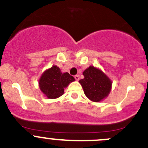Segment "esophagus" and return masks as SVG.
Masks as SVG:
<instances>
[{
	"label": "esophagus",
	"instance_id": "34e87169",
	"mask_svg": "<svg viewBox=\"0 0 148 148\" xmlns=\"http://www.w3.org/2000/svg\"><path fill=\"white\" fill-rule=\"evenodd\" d=\"M74 78H75V79L77 80V81H79V76L75 75V76H74Z\"/></svg>",
	"mask_w": 148,
	"mask_h": 148
}]
</instances>
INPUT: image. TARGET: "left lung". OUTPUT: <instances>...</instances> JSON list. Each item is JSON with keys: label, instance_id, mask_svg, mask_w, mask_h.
Returning <instances> with one entry per match:
<instances>
[{"label": "left lung", "instance_id": "8db88e82", "mask_svg": "<svg viewBox=\"0 0 148 148\" xmlns=\"http://www.w3.org/2000/svg\"><path fill=\"white\" fill-rule=\"evenodd\" d=\"M84 78L80 79L84 92L86 97L95 102L105 99L110 94L112 81L100 69L90 66L83 72Z\"/></svg>", "mask_w": 148, "mask_h": 148}]
</instances>
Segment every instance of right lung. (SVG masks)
Returning a JSON list of instances; mask_svg holds the SVG:
<instances>
[{
	"label": "right lung",
	"mask_w": 148,
	"mask_h": 148,
	"mask_svg": "<svg viewBox=\"0 0 148 148\" xmlns=\"http://www.w3.org/2000/svg\"><path fill=\"white\" fill-rule=\"evenodd\" d=\"M75 79L68 72L62 73L60 69L53 66L44 71L40 77L38 84L41 92L49 99H56L62 96L64 92V88Z\"/></svg>",
	"instance_id": "obj_1"
}]
</instances>
